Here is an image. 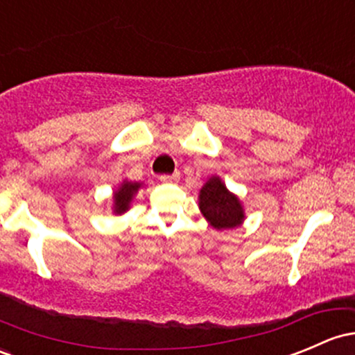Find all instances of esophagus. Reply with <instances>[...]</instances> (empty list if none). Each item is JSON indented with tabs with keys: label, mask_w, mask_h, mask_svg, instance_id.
<instances>
[{
	"label": "esophagus",
	"mask_w": 355,
	"mask_h": 355,
	"mask_svg": "<svg viewBox=\"0 0 355 355\" xmlns=\"http://www.w3.org/2000/svg\"><path fill=\"white\" fill-rule=\"evenodd\" d=\"M161 181L162 182H178L179 181V173L164 174V176H161Z\"/></svg>",
	"instance_id": "esophagus-1"
}]
</instances>
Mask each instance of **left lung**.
Segmentation results:
<instances>
[{"label":"left lung","instance_id":"8db88e82","mask_svg":"<svg viewBox=\"0 0 355 355\" xmlns=\"http://www.w3.org/2000/svg\"><path fill=\"white\" fill-rule=\"evenodd\" d=\"M200 209L207 222L216 230H227L242 225L243 207L234 193H230L218 176L209 178L200 189Z\"/></svg>","mask_w":355,"mask_h":355}]
</instances>
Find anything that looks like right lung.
<instances>
[{
  "instance_id": "obj_1",
  "label": "right lung",
  "mask_w": 355,
  "mask_h": 355,
  "mask_svg": "<svg viewBox=\"0 0 355 355\" xmlns=\"http://www.w3.org/2000/svg\"><path fill=\"white\" fill-rule=\"evenodd\" d=\"M140 182H132V181H123L120 184V188L113 193V213L115 215H121V213L127 211L130 208V203L135 196V193L140 189Z\"/></svg>"
}]
</instances>
